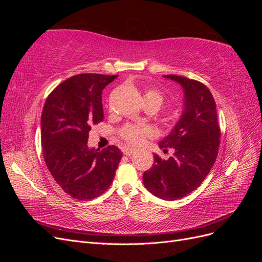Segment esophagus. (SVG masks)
Returning a JSON list of instances; mask_svg holds the SVG:
<instances>
[{
  "label": "esophagus",
  "instance_id": "34e87169",
  "mask_svg": "<svg viewBox=\"0 0 262 262\" xmlns=\"http://www.w3.org/2000/svg\"><path fill=\"white\" fill-rule=\"evenodd\" d=\"M136 148H125L124 150H123V153H124V155H126V156H131L132 154H134L136 153Z\"/></svg>",
  "mask_w": 262,
  "mask_h": 262
}]
</instances>
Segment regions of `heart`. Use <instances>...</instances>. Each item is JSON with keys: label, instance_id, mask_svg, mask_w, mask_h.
<instances>
[{"label": "heart", "instance_id": "b5f03b06", "mask_svg": "<svg viewBox=\"0 0 262 262\" xmlns=\"http://www.w3.org/2000/svg\"><path fill=\"white\" fill-rule=\"evenodd\" d=\"M144 98H153L156 99L160 104L162 105L163 97L160 92L155 90H148L145 95ZM120 136L123 140H125L128 143L133 145H139L144 139L150 134V129L147 128L145 125H137V124H126L120 130Z\"/></svg>", "mask_w": 262, "mask_h": 262}]
</instances>
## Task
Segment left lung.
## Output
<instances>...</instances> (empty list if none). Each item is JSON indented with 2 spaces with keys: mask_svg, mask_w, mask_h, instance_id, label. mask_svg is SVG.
I'll use <instances>...</instances> for the list:
<instances>
[{
  "mask_svg": "<svg viewBox=\"0 0 262 262\" xmlns=\"http://www.w3.org/2000/svg\"><path fill=\"white\" fill-rule=\"evenodd\" d=\"M184 91V110L178 122L158 146L175 153L168 160L154 155V164L143 173V184L163 200H177L191 193L215 163L221 130L216 104L204 84L177 75H164Z\"/></svg>",
  "mask_w": 262,
  "mask_h": 262,
  "instance_id": "1",
  "label": "left lung"
}]
</instances>
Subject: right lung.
Returning <instances> with one entry per match:
<instances>
[{"mask_svg":"<svg viewBox=\"0 0 262 262\" xmlns=\"http://www.w3.org/2000/svg\"><path fill=\"white\" fill-rule=\"evenodd\" d=\"M118 75L94 73L68 78L50 93L41 114L47 167L57 184L77 200H91L112 185L122 153L117 146L87 145L93 124L104 120L101 93Z\"/></svg>","mask_w":262,"mask_h":262,"instance_id":"right-lung-1","label":"right lung"}]
</instances>
